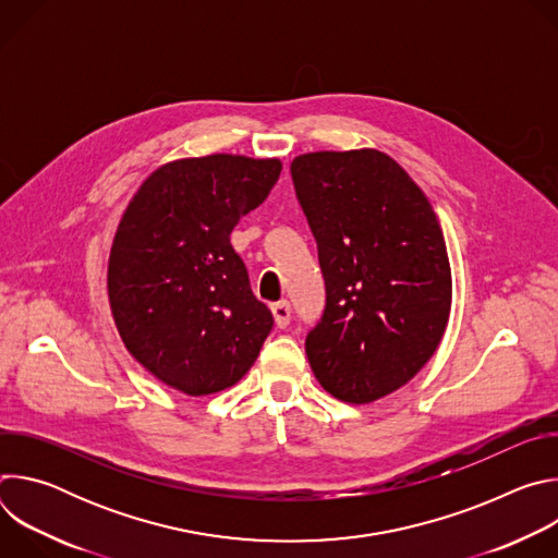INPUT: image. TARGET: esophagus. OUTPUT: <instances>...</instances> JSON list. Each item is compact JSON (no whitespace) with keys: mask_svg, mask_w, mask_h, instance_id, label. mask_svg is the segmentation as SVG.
Segmentation results:
<instances>
[{"mask_svg":"<svg viewBox=\"0 0 558 558\" xmlns=\"http://www.w3.org/2000/svg\"><path fill=\"white\" fill-rule=\"evenodd\" d=\"M271 313H274V320H276L278 329L289 327V323H291V304L287 300H280V302L271 304Z\"/></svg>","mask_w":558,"mask_h":558,"instance_id":"obj_1","label":"esophagus"}]
</instances>
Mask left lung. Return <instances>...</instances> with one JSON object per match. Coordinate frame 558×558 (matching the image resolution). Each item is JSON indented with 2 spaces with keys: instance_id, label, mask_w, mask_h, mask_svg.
<instances>
[{
  "instance_id": "obj_1",
  "label": "left lung",
  "mask_w": 558,
  "mask_h": 558,
  "mask_svg": "<svg viewBox=\"0 0 558 558\" xmlns=\"http://www.w3.org/2000/svg\"><path fill=\"white\" fill-rule=\"evenodd\" d=\"M291 179L327 287L308 364L338 400L375 402L413 379L446 331L452 278L439 220L377 149L295 156Z\"/></svg>"
}]
</instances>
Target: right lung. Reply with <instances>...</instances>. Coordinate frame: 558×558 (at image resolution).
I'll list each match as a JSON object with an SVG mask.
<instances>
[{"instance_id": "obj_1", "label": "right lung", "mask_w": 558, "mask_h": 558, "mask_svg": "<svg viewBox=\"0 0 558 558\" xmlns=\"http://www.w3.org/2000/svg\"><path fill=\"white\" fill-rule=\"evenodd\" d=\"M280 170L278 158H179L143 181L117 227L108 295L119 336L138 364L185 395L233 386L274 327L229 233Z\"/></svg>"}]
</instances>
